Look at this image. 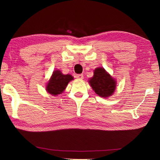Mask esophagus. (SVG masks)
Segmentation results:
<instances>
[{"label":"esophagus","instance_id":"esophagus-1","mask_svg":"<svg viewBox=\"0 0 160 160\" xmlns=\"http://www.w3.org/2000/svg\"><path fill=\"white\" fill-rule=\"evenodd\" d=\"M76 77L77 79H83V74H79L77 75Z\"/></svg>","mask_w":160,"mask_h":160}]
</instances>
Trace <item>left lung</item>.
I'll list each match as a JSON object with an SVG mask.
<instances>
[{"label":"left lung","instance_id":"left-lung-1","mask_svg":"<svg viewBox=\"0 0 160 160\" xmlns=\"http://www.w3.org/2000/svg\"><path fill=\"white\" fill-rule=\"evenodd\" d=\"M88 82L97 95L106 99L113 94L117 86L115 79L103 67L96 68Z\"/></svg>","mask_w":160,"mask_h":160}]
</instances>
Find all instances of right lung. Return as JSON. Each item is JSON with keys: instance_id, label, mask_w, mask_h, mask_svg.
<instances>
[{"instance_id": "add662e5", "label": "right lung", "mask_w": 160, "mask_h": 160, "mask_svg": "<svg viewBox=\"0 0 160 160\" xmlns=\"http://www.w3.org/2000/svg\"><path fill=\"white\" fill-rule=\"evenodd\" d=\"M73 79V77L70 74L64 75L60 70H55L46 84V91L51 95L57 96L65 90L68 83Z\"/></svg>"}]
</instances>
